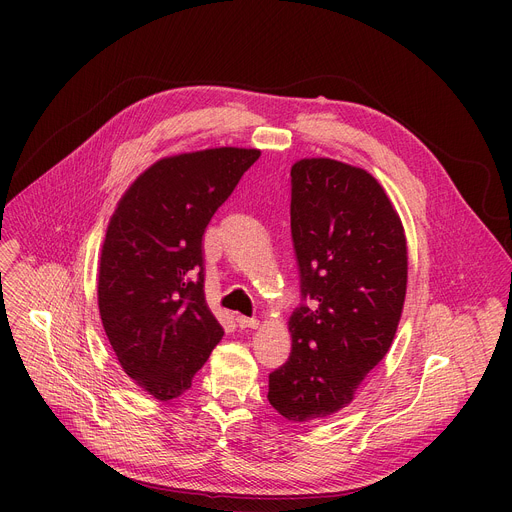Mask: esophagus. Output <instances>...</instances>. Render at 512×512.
Instances as JSON below:
<instances>
[{
	"mask_svg": "<svg viewBox=\"0 0 512 512\" xmlns=\"http://www.w3.org/2000/svg\"><path fill=\"white\" fill-rule=\"evenodd\" d=\"M237 324H239V328H259L261 326V322L257 318H245V316H239Z\"/></svg>",
	"mask_w": 512,
	"mask_h": 512,
	"instance_id": "obj_1",
	"label": "esophagus"
}]
</instances>
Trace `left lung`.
I'll use <instances>...</instances> for the list:
<instances>
[{"label": "left lung", "mask_w": 512, "mask_h": 512, "mask_svg": "<svg viewBox=\"0 0 512 512\" xmlns=\"http://www.w3.org/2000/svg\"><path fill=\"white\" fill-rule=\"evenodd\" d=\"M291 239L302 296L287 322L289 360L269 403L294 423L326 419L389 352L407 294V239L379 180L332 158L291 166Z\"/></svg>", "instance_id": "left-lung-1"}]
</instances>
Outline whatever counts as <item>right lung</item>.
Returning a JSON list of instances; mask_svg holds the SVG:
<instances>
[{
	"label": "right lung",
	"instance_id": "add662e5",
	"mask_svg": "<svg viewBox=\"0 0 512 512\" xmlns=\"http://www.w3.org/2000/svg\"><path fill=\"white\" fill-rule=\"evenodd\" d=\"M259 150L210 148L143 170L109 218L97 273L99 314L123 373L170 401L223 338L204 298L202 235Z\"/></svg>",
	"mask_w": 512,
	"mask_h": 512
}]
</instances>
